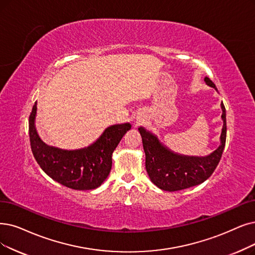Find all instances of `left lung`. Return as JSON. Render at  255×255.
Wrapping results in <instances>:
<instances>
[{"instance_id": "left-lung-1", "label": "left lung", "mask_w": 255, "mask_h": 255, "mask_svg": "<svg viewBox=\"0 0 255 255\" xmlns=\"http://www.w3.org/2000/svg\"><path fill=\"white\" fill-rule=\"evenodd\" d=\"M206 85L216 88V85L208 78H204ZM218 91V90H217ZM222 108L223 128L221 133L220 146L206 157H195L179 155L163 145L160 140L140 127L138 129L142 137V143L145 152V168L150 181L162 190L177 191L201 184L206 181L217 168L226 143V110Z\"/></svg>"}]
</instances>
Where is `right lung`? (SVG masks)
I'll list each match as a JSON object with an SVG mask.
<instances>
[{"mask_svg":"<svg viewBox=\"0 0 255 255\" xmlns=\"http://www.w3.org/2000/svg\"><path fill=\"white\" fill-rule=\"evenodd\" d=\"M36 103L29 117V136L33 156L46 174L60 184L75 190L95 189L103 184L112 168V154L129 124L111 126L93 144L66 150L47 145L35 128Z\"/></svg>","mask_w":255,"mask_h":255,"instance_id":"add662e5","label":"right lung"}]
</instances>
